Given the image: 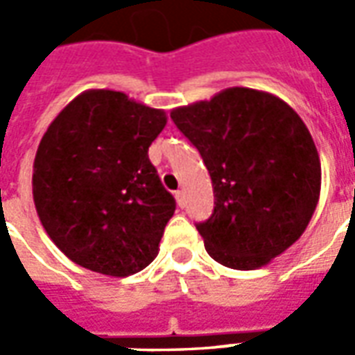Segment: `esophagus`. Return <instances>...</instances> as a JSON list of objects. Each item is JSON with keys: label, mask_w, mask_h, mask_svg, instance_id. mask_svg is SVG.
Returning a JSON list of instances; mask_svg holds the SVG:
<instances>
[{"label": "esophagus", "mask_w": 355, "mask_h": 355, "mask_svg": "<svg viewBox=\"0 0 355 355\" xmlns=\"http://www.w3.org/2000/svg\"><path fill=\"white\" fill-rule=\"evenodd\" d=\"M175 198H177L178 207H182V205H184V192H182V190H178V192H175Z\"/></svg>", "instance_id": "obj_1"}]
</instances>
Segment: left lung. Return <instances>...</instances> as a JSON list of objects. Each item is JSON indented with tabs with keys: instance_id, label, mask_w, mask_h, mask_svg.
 Returning <instances> with one entry per match:
<instances>
[{
	"instance_id": "8db88e82",
	"label": "left lung",
	"mask_w": 355,
	"mask_h": 355,
	"mask_svg": "<svg viewBox=\"0 0 355 355\" xmlns=\"http://www.w3.org/2000/svg\"><path fill=\"white\" fill-rule=\"evenodd\" d=\"M200 150L215 193L198 224L211 259L234 270L266 266L302 234L320 201L321 163L304 121L266 91L228 87L171 112Z\"/></svg>"
}]
</instances>
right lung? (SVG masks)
<instances>
[{
  "instance_id": "add662e5",
  "label": "right lung",
  "mask_w": 355,
  "mask_h": 355,
  "mask_svg": "<svg viewBox=\"0 0 355 355\" xmlns=\"http://www.w3.org/2000/svg\"><path fill=\"white\" fill-rule=\"evenodd\" d=\"M165 125L163 110L110 89L83 91L51 121L32 193L47 236L70 261L127 277L157 257L175 198L148 148Z\"/></svg>"
}]
</instances>
